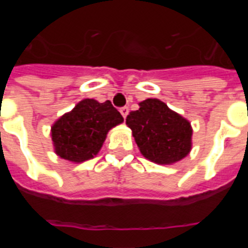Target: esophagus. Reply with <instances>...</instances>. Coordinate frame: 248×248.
Returning <instances> with one entry per match:
<instances>
[{"label": "esophagus", "instance_id": "1", "mask_svg": "<svg viewBox=\"0 0 248 248\" xmlns=\"http://www.w3.org/2000/svg\"><path fill=\"white\" fill-rule=\"evenodd\" d=\"M120 113H122V115L124 117V119H125L126 115H128V113H129L128 107H122V108H120Z\"/></svg>", "mask_w": 248, "mask_h": 248}]
</instances>
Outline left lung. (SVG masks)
I'll return each instance as SVG.
<instances>
[{"label":"left lung","mask_w":248,"mask_h":248,"mask_svg":"<svg viewBox=\"0 0 248 248\" xmlns=\"http://www.w3.org/2000/svg\"><path fill=\"white\" fill-rule=\"evenodd\" d=\"M141 154L157 164H172L191 150L190 123L159 99H146L126 117Z\"/></svg>","instance_id":"8db88e82"}]
</instances>
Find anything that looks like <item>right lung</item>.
<instances>
[{"label":"right lung","instance_id":"right-lung-1","mask_svg":"<svg viewBox=\"0 0 248 248\" xmlns=\"http://www.w3.org/2000/svg\"><path fill=\"white\" fill-rule=\"evenodd\" d=\"M123 120L122 114L109 100H82L52 126L57 155L74 163L91 159L100 150L107 133Z\"/></svg>","mask_w":248,"mask_h":248}]
</instances>
